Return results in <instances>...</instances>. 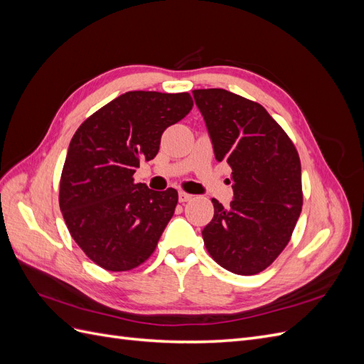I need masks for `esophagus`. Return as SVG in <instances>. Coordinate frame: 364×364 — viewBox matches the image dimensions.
<instances>
[{
    "label": "esophagus",
    "mask_w": 364,
    "mask_h": 364,
    "mask_svg": "<svg viewBox=\"0 0 364 364\" xmlns=\"http://www.w3.org/2000/svg\"><path fill=\"white\" fill-rule=\"evenodd\" d=\"M191 199H193V196H191V194H188V193H183V191H181V193H179V202H181V203L190 202Z\"/></svg>",
    "instance_id": "1"
}]
</instances>
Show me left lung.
Instances as JSON below:
<instances>
[{
	"mask_svg": "<svg viewBox=\"0 0 364 364\" xmlns=\"http://www.w3.org/2000/svg\"><path fill=\"white\" fill-rule=\"evenodd\" d=\"M217 161L232 168L234 200L213 199L202 230L213 259L235 274L266 270L289 245L302 211L301 159L293 141L259 103L226 90L193 91Z\"/></svg>",
	"mask_w": 364,
	"mask_h": 364,
	"instance_id": "left-lung-1",
	"label": "left lung"
}]
</instances>
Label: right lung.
Here are the masks:
<instances>
[{
    "label": "right lung",
    "mask_w": 364,
    "mask_h": 364,
    "mask_svg": "<svg viewBox=\"0 0 364 364\" xmlns=\"http://www.w3.org/2000/svg\"><path fill=\"white\" fill-rule=\"evenodd\" d=\"M188 92L130 91L87 117L70 142L59 206L85 255L127 272L155 252L179 196L135 183L139 162L158 155L164 130L191 111Z\"/></svg>",
    "instance_id": "right-lung-1"
}]
</instances>
